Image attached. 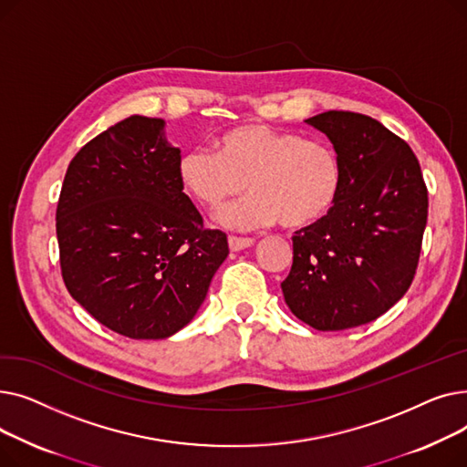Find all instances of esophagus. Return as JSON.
Returning a JSON list of instances; mask_svg holds the SVG:
<instances>
[{"mask_svg":"<svg viewBox=\"0 0 467 467\" xmlns=\"http://www.w3.org/2000/svg\"><path fill=\"white\" fill-rule=\"evenodd\" d=\"M254 244L252 238H240V236H229V248L231 252H240V250H246Z\"/></svg>","mask_w":467,"mask_h":467,"instance_id":"1","label":"esophagus"}]
</instances>
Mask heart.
I'll return each mask as SVG.
<instances>
[{
	"label": "heart",
	"instance_id": "obj_1",
	"mask_svg": "<svg viewBox=\"0 0 467 467\" xmlns=\"http://www.w3.org/2000/svg\"><path fill=\"white\" fill-rule=\"evenodd\" d=\"M215 150L194 147L178 161L187 194L217 208L244 189L252 192L221 208L215 221L233 231H255L278 221L287 229L308 227L335 206L342 187V161L322 138L242 125L221 134Z\"/></svg>",
	"mask_w": 467,
	"mask_h": 467
}]
</instances>
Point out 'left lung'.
Wrapping results in <instances>:
<instances>
[{
    "label": "left lung",
    "mask_w": 467,
    "mask_h": 467,
    "mask_svg": "<svg viewBox=\"0 0 467 467\" xmlns=\"http://www.w3.org/2000/svg\"><path fill=\"white\" fill-rule=\"evenodd\" d=\"M342 161L335 206L293 236L284 299L317 331L369 324L409 289L428 221V189L410 147L379 120L326 111L305 120Z\"/></svg>",
    "instance_id": "left-lung-1"
}]
</instances>
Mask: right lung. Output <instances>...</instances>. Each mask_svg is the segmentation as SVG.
<instances>
[{
	"mask_svg": "<svg viewBox=\"0 0 467 467\" xmlns=\"http://www.w3.org/2000/svg\"><path fill=\"white\" fill-rule=\"evenodd\" d=\"M166 122L132 115L67 166L57 208L62 278L92 317L129 338L185 327L229 255L178 180Z\"/></svg>",
	"mask_w": 467,
	"mask_h": 467,
	"instance_id": "1",
	"label": "right lung"
}]
</instances>
